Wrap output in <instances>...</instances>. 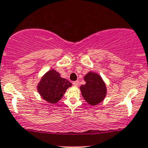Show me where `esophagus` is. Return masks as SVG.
Wrapping results in <instances>:
<instances>
[{
  "label": "esophagus",
  "instance_id": "obj_1",
  "mask_svg": "<svg viewBox=\"0 0 148 148\" xmlns=\"http://www.w3.org/2000/svg\"><path fill=\"white\" fill-rule=\"evenodd\" d=\"M73 84V85L74 86H76V87H77L78 86H79V82H78V81H76V82H74L72 83Z\"/></svg>",
  "mask_w": 148,
  "mask_h": 148
}]
</instances>
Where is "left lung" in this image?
I'll return each instance as SVG.
<instances>
[{
    "instance_id": "8db88e82",
    "label": "left lung",
    "mask_w": 148,
    "mask_h": 148,
    "mask_svg": "<svg viewBox=\"0 0 148 148\" xmlns=\"http://www.w3.org/2000/svg\"><path fill=\"white\" fill-rule=\"evenodd\" d=\"M84 79L86 84L81 86L80 90L84 100L90 105H96L103 102L107 95V87L101 76L88 71Z\"/></svg>"
}]
</instances>
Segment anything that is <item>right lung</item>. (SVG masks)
<instances>
[{"label":"right lung","mask_w":148,"mask_h":148,"mask_svg":"<svg viewBox=\"0 0 148 148\" xmlns=\"http://www.w3.org/2000/svg\"><path fill=\"white\" fill-rule=\"evenodd\" d=\"M72 84L62 78L58 71L50 69L41 77L37 85V90L41 98L50 104H56L61 100L66 89Z\"/></svg>","instance_id":"right-lung-1"}]
</instances>
